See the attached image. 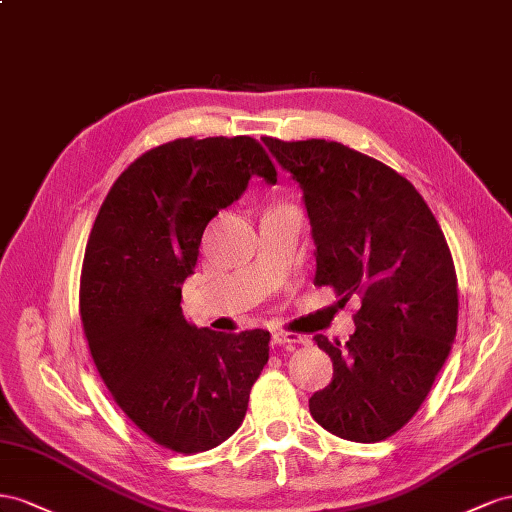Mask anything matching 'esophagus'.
I'll use <instances>...</instances> for the list:
<instances>
[{"instance_id": "1", "label": "esophagus", "mask_w": 512, "mask_h": 512, "mask_svg": "<svg viewBox=\"0 0 512 512\" xmlns=\"http://www.w3.org/2000/svg\"><path fill=\"white\" fill-rule=\"evenodd\" d=\"M272 343L274 345H291V343H300L298 334H291L285 330H272Z\"/></svg>"}]
</instances>
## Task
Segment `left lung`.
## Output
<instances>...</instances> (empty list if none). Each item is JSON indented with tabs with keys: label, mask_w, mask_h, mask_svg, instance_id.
I'll return each instance as SVG.
<instances>
[{
	"label": "left lung",
	"mask_w": 512,
	"mask_h": 512,
	"mask_svg": "<svg viewBox=\"0 0 512 512\" xmlns=\"http://www.w3.org/2000/svg\"><path fill=\"white\" fill-rule=\"evenodd\" d=\"M266 148L300 188L315 242V285L360 300L345 345L317 334L332 382L311 416L343 440H386L410 420L457 334V274L444 233L403 175L337 141Z\"/></svg>",
	"instance_id": "obj_1"
}]
</instances>
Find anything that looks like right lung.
Returning <instances> with one entry per match:
<instances>
[{
	"label": "right lung",
	"instance_id": "obj_1",
	"mask_svg": "<svg viewBox=\"0 0 512 512\" xmlns=\"http://www.w3.org/2000/svg\"><path fill=\"white\" fill-rule=\"evenodd\" d=\"M253 175L276 184L251 137L158 145L115 180L85 248L81 321L102 382L145 435L184 455L238 431L270 354L268 330L197 328L180 306L203 229Z\"/></svg>",
	"mask_w": 512,
	"mask_h": 512
}]
</instances>
